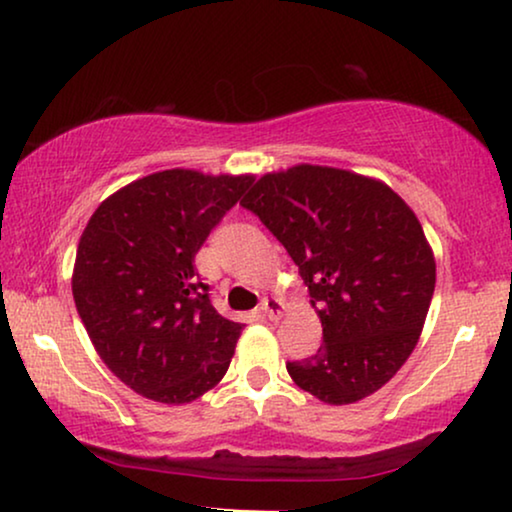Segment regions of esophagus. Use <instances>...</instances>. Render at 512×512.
<instances>
[{
	"mask_svg": "<svg viewBox=\"0 0 512 512\" xmlns=\"http://www.w3.org/2000/svg\"><path fill=\"white\" fill-rule=\"evenodd\" d=\"M284 303L282 300H279L277 296H268V298H263V303H261V314L265 319H270V321H277L279 317H282L284 314Z\"/></svg>",
	"mask_w": 512,
	"mask_h": 512,
	"instance_id": "esophagus-1",
	"label": "esophagus"
}]
</instances>
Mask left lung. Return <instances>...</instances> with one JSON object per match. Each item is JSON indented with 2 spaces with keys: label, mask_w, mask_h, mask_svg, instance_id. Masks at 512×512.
<instances>
[{
  "label": "left lung",
  "mask_w": 512,
  "mask_h": 512,
  "mask_svg": "<svg viewBox=\"0 0 512 512\" xmlns=\"http://www.w3.org/2000/svg\"><path fill=\"white\" fill-rule=\"evenodd\" d=\"M242 205L284 244L310 289L324 345L286 363L328 405L375 394L415 349L436 289L422 223L380 179L328 165L268 172Z\"/></svg>",
  "instance_id": "obj_1"
}]
</instances>
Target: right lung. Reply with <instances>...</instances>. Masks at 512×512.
Returning <instances> with one entry per match:
<instances>
[{"label": "right lung", "instance_id": "1", "mask_svg": "<svg viewBox=\"0 0 512 512\" xmlns=\"http://www.w3.org/2000/svg\"><path fill=\"white\" fill-rule=\"evenodd\" d=\"M251 181L153 172L102 200L83 228L76 312L104 366L149 401L191 403L226 375L244 324L214 310L193 258Z\"/></svg>", "mask_w": 512, "mask_h": 512}]
</instances>
